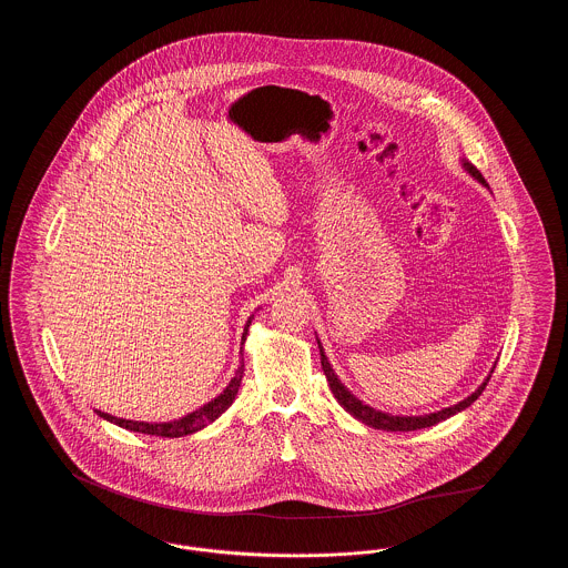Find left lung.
Masks as SVG:
<instances>
[{"label":"left lung","instance_id":"obj_1","mask_svg":"<svg viewBox=\"0 0 568 568\" xmlns=\"http://www.w3.org/2000/svg\"><path fill=\"white\" fill-rule=\"evenodd\" d=\"M464 168H466L481 185H486L487 187L486 179L481 176V172H479L475 165L464 162ZM317 345H320V353H322V368H324L325 378H327L329 389H332L334 398L338 400V405L343 406L347 413H352L355 419H359L362 424H366V426H371V428H375V430L410 433V430L430 428L434 424L445 422L447 417H452V415H456L459 410H464L466 406L473 405V403L481 396V392L486 389L487 381L491 377V375H487L486 381H484L468 398L459 400L458 405L447 406V408H440V410L428 413V415H406V417L405 415H389V413H383V410H377V408H373V406L364 405L359 398H355L352 392L341 383V378L336 377V373L332 371V366H329V362H327V357H325L324 347H322L320 341H317ZM491 373H494V371H491Z\"/></svg>","mask_w":568,"mask_h":568}]
</instances>
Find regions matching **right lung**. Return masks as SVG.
I'll use <instances>...</instances> for the list:
<instances>
[{
	"label": "right lung",
	"mask_w": 568,
	"mask_h": 568,
	"mask_svg": "<svg viewBox=\"0 0 568 568\" xmlns=\"http://www.w3.org/2000/svg\"><path fill=\"white\" fill-rule=\"evenodd\" d=\"M248 325H251V317L244 325L243 341H246V332H248ZM244 364L239 366L236 375L230 381V385L216 396L215 400L206 403L204 406H200L197 410H193L190 415L181 417V419H174V422H163V424H149V422H132V419H123V417H114L109 413H102V410H95L100 417H104L110 424H116L119 428H125V430H132V433L151 434V436H165V438H179V436H187V434L197 433L202 428H206L209 424H213L216 417L227 410L230 405L234 403L236 394H239V387H241V381H243Z\"/></svg>",
	"instance_id": "1"
}]
</instances>
